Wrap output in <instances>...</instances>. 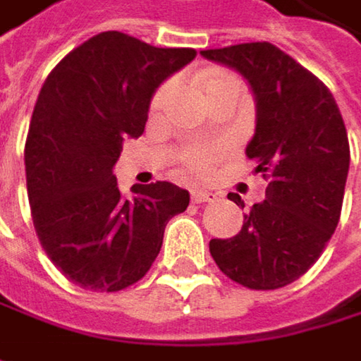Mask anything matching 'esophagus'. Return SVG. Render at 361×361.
Segmentation results:
<instances>
[{
    "instance_id": "obj_1",
    "label": "esophagus",
    "mask_w": 361,
    "mask_h": 361,
    "mask_svg": "<svg viewBox=\"0 0 361 361\" xmlns=\"http://www.w3.org/2000/svg\"><path fill=\"white\" fill-rule=\"evenodd\" d=\"M192 200L194 202H214L216 200V194L214 192H211V190H194L192 192Z\"/></svg>"
}]
</instances>
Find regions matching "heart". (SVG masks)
<instances>
[{"label":"heart","mask_w":361,"mask_h":361,"mask_svg":"<svg viewBox=\"0 0 361 361\" xmlns=\"http://www.w3.org/2000/svg\"><path fill=\"white\" fill-rule=\"evenodd\" d=\"M194 84L207 105H211L221 97H238L240 99L244 92V84L240 80V76H235L233 72L223 70V68H211V70L200 72ZM171 92H173V82L163 84L152 99V109L154 111L161 109L167 103V99L171 97ZM221 154H223L221 147H192L181 152V163L196 173H204Z\"/></svg>","instance_id":"obj_1"}]
</instances>
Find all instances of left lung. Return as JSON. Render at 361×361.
<instances>
[{"instance_id": "left-lung-1", "label": "left lung", "mask_w": 361, "mask_h": 361, "mask_svg": "<svg viewBox=\"0 0 361 361\" xmlns=\"http://www.w3.org/2000/svg\"><path fill=\"white\" fill-rule=\"evenodd\" d=\"M240 72L256 101L246 154L262 173L267 198L244 214L242 231L211 240L216 267L250 289H279L318 260L341 216L349 140L331 90L271 43L200 51ZM238 207L244 202L229 194Z\"/></svg>"}]
</instances>
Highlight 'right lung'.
Returning <instances> with one entry per match:
<instances>
[{"mask_svg":"<svg viewBox=\"0 0 361 361\" xmlns=\"http://www.w3.org/2000/svg\"><path fill=\"white\" fill-rule=\"evenodd\" d=\"M196 57L117 30L68 53L43 84L24 147L37 235L51 262L90 291H119L154 262L165 225L190 194L176 183L119 192L114 167L126 138L145 132L157 88Z\"/></svg>","mask_w":361,"mask_h":361,"instance_id":"obj_1","label":"right lung"}]
</instances>
